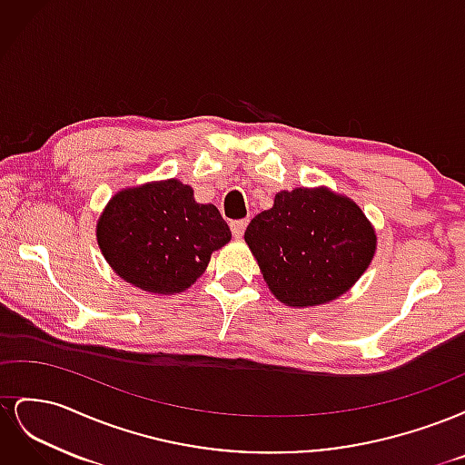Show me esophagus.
<instances>
[{"label":"esophagus","instance_id":"34e87169","mask_svg":"<svg viewBox=\"0 0 465 465\" xmlns=\"http://www.w3.org/2000/svg\"><path fill=\"white\" fill-rule=\"evenodd\" d=\"M246 224H248L246 219H238V221L231 223V231L234 234V238H242V234L246 231Z\"/></svg>","mask_w":465,"mask_h":465}]
</instances>
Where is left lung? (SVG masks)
<instances>
[{"instance_id": "left-lung-1", "label": "left lung", "mask_w": 465, "mask_h": 465, "mask_svg": "<svg viewBox=\"0 0 465 465\" xmlns=\"http://www.w3.org/2000/svg\"><path fill=\"white\" fill-rule=\"evenodd\" d=\"M244 241L270 291L287 306L341 297L367 272L376 232L361 207L330 188L279 192L250 221Z\"/></svg>"}]
</instances>
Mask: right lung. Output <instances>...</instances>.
<instances>
[{
	"mask_svg": "<svg viewBox=\"0 0 465 465\" xmlns=\"http://www.w3.org/2000/svg\"><path fill=\"white\" fill-rule=\"evenodd\" d=\"M96 241L124 281L174 294L195 283L231 229L213 203H198L190 186L171 178L118 192L98 217Z\"/></svg>",
	"mask_w": 465,
	"mask_h": 465,
	"instance_id": "right-lung-1",
	"label": "right lung"
}]
</instances>
